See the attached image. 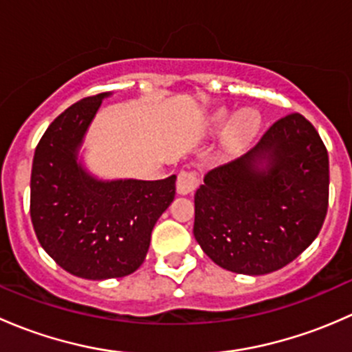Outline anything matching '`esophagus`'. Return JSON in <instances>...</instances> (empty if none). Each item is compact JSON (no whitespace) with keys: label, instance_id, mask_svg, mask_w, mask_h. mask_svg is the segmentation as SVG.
<instances>
[{"label":"esophagus","instance_id":"obj_1","mask_svg":"<svg viewBox=\"0 0 352 352\" xmlns=\"http://www.w3.org/2000/svg\"><path fill=\"white\" fill-rule=\"evenodd\" d=\"M197 186L199 180L196 173L190 172V170H182V172H179V175H177V192H179L180 196L192 194L194 190L197 189Z\"/></svg>","mask_w":352,"mask_h":352}]
</instances>
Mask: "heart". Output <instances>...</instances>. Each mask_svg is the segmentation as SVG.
<instances>
[{
  "mask_svg": "<svg viewBox=\"0 0 352 352\" xmlns=\"http://www.w3.org/2000/svg\"><path fill=\"white\" fill-rule=\"evenodd\" d=\"M228 118V110H218L211 119L212 129H223ZM261 126L262 119L261 116H258L257 110H240V112H236L235 116L232 117L229 126L225 129V134H223V148H225L228 153H240V151H243L245 148L254 141V138L257 136V133L261 131Z\"/></svg>",
  "mask_w": 352,
  "mask_h": 352,
  "instance_id": "b5f03b06",
  "label": "heart"
}]
</instances>
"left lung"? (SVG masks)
I'll return each mask as SVG.
<instances>
[{"mask_svg":"<svg viewBox=\"0 0 352 352\" xmlns=\"http://www.w3.org/2000/svg\"><path fill=\"white\" fill-rule=\"evenodd\" d=\"M194 204V236L214 264L248 276L278 271L324 225L327 148L301 113H289L248 153L209 170Z\"/></svg>","mask_w":352,"mask_h":352,"instance_id":"left-lung-1","label":"left lung"}]
</instances>
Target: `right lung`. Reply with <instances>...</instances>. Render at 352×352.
<instances>
[{"instance_id": "right-lung-1", "label": "right lung", "mask_w": 352, "mask_h": 352, "mask_svg": "<svg viewBox=\"0 0 352 352\" xmlns=\"http://www.w3.org/2000/svg\"><path fill=\"white\" fill-rule=\"evenodd\" d=\"M107 94L87 97L52 120L35 148L30 218L42 248L78 278H124L143 264L155 223L175 197L177 177L100 180L78 162Z\"/></svg>"}]
</instances>
